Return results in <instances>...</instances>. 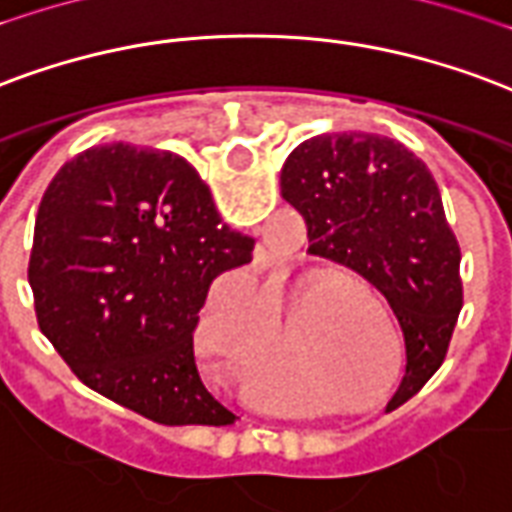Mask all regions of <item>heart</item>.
<instances>
[{
	"label": "heart",
	"instance_id": "heart-1",
	"mask_svg": "<svg viewBox=\"0 0 512 512\" xmlns=\"http://www.w3.org/2000/svg\"><path fill=\"white\" fill-rule=\"evenodd\" d=\"M317 298H320V295H314V301H317ZM325 312H328V317H339V309H333V306H328ZM222 342H225V347H230L233 352H244V342L238 339L236 328H230V333H225V339H222ZM312 350H317V347H314L312 342H306L304 336H295L293 342H290V352L298 355V358H309Z\"/></svg>",
	"mask_w": 512,
	"mask_h": 512
}]
</instances>
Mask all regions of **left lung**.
Returning a JSON list of instances; mask_svg holds the SVG:
<instances>
[{
	"mask_svg": "<svg viewBox=\"0 0 512 512\" xmlns=\"http://www.w3.org/2000/svg\"><path fill=\"white\" fill-rule=\"evenodd\" d=\"M279 184L304 214L309 252L361 274L391 304L407 352L385 407L396 410L442 366L464 304L437 181L399 140L325 132L290 151Z\"/></svg>",
	"mask_w": 512,
	"mask_h": 512,
	"instance_id": "obj_1",
	"label": "left lung"
}]
</instances>
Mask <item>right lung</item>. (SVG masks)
Returning a JSON list of instances; mask_svg holds the SVG:
<instances>
[{"label": "right lung", "mask_w": 512, "mask_h": 512, "mask_svg": "<svg viewBox=\"0 0 512 512\" xmlns=\"http://www.w3.org/2000/svg\"><path fill=\"white\" fill-rule=\"evenodd\" d=\"M255 238L222 225L184 157L130 143L64 162L34 222L29 285L40 331L92 391L162 426H227L192 333L208 293L230 306Z\"/></svg>", "instance_id": "add662e5"}]
</instances>
